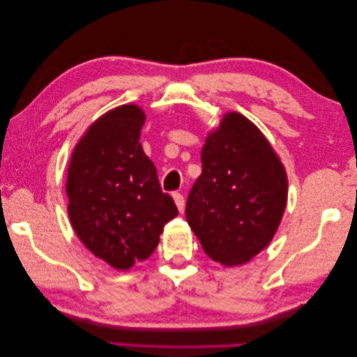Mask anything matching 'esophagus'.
Instances as JSON below:
<instances>
[{
	"label": "esophagus",
	"mask_w": 357,
	"mask_h": 357,
	"mask_svg": "<svg viewBox=\"0 0 357 357\" xmlns=\"http://www.w3.org/2000/svg\"><path fill=\"white\" fill-rule=\"evenodd\" d=\"M172 197H174L175 206H177V208L180 210V212H183V208H185V197L180 195V192H174Z\"/></svg>",
	"instance_id": "1"
}]
</instances>
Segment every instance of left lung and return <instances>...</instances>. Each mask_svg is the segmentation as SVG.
<instances>
[{"label":"left lung","mask_w":357,"mask_h":357,"mask_svg":"<svg viewBox=\"0 0 357 357\" xmlns=\"http://www.w3.org/2000/svg\"><path fill=\"white\" fill-rule=\"evenodd\" d=\"M201 161L186 221L208 258L226 267L245 264L272 242L283 218V162L259 128L238 112L225 114L208 132Z\"/></svg>","instance_id":"8db88e82"}]
</instances>
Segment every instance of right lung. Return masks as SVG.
<instances>
[{"label":"right lung","instance_id":"add662e5","mask_svg":"<svg viewBox=\"0 0 357 357\" xmlns=\"http://www.w3.org/2000/svg\"><path fill=\"white\" fill-rule=\"evenodd\" d=\"M145 114L125 104L91 123L68 167V213L80 242L116 271L147 259L162 227L178 215L144 153Z\"/></svg>","mask_w":357,"mask_h":357}]
</instances>
